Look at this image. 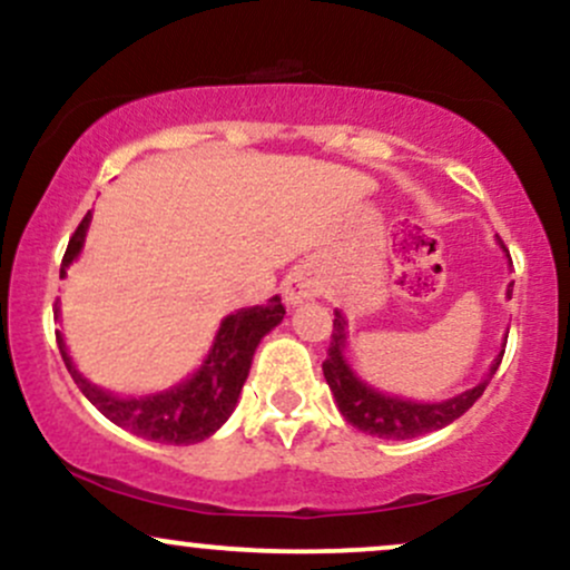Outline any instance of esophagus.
I'll list each match as a JSON object with an SVG mask.
<instances>
[{
    "mask_svg": "<svg viewBox=\"0 0 570 570\" xmlns=\"http://www.w3.org/2000/svg\"><path fill=\"white\" fill-rule=\"evenodd\" d=\"M316 294H318V284H316V278L311 276V273L297 271V273H292V276L284 281L286 305L297 307V305L307 303V299L316 297Z\"/></svg>",
    "mask_w": 570,
    "mask_h": 570,
    "instance_id": "34e87169",
    "label": "esophagus"
}]
</instances>
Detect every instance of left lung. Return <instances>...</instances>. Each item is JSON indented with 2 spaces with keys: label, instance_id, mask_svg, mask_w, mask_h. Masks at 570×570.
I'll use <instances>...</instances> for the list:
<instances>
[{
  "label": "left lung",
  "instance_id": "left-lung-1",
  "mask_svg": "<svg viewBox=\"0 0 570 570\" xmlns=\"http://www.w3.org/2000/svg\"><path fill=\"white\" fill-rule=\"evenodd\" d=\"M499 244L503 248V240L499 238ZM509 254V248H503ZM512 263V257H509ZM512 286L509 284V292L512 294ZM345 348V318L335 313V322H332V340L330 348H326V358L322 364L326 383H330L332 394H335V402L340 412H343L345 421L351 423L353 429L364 431L370 436H381V440H412V436L429 434V431L444 429L461 417L476 399L482 396V391L488 389L490 377L495 375L499 370L503 351L499 353V358L490 367L488 377L474 389L463 391L448 402H434V404H421V402H410V399H399V396H385L381 391L370 389L367 383L358 381L353 375V370L348 367L343 356Z\"/></svg>",
  "mask_w": 570,
  "mask_h": 570
}]
</instances>
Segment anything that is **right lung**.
I'll return each instance as SVG.
<instances>
[{"mask_svg": "<svg viewBox=\"0 0 570 570\" xmlns=\"http://www.w3.org/2000/svg\"><path fill=\"white\" fill-rule=\"evenodd\" d=\"M88 222L90 212L85 214L75 235L69 238L67 254L61 259V278L67 276L71 259L80 254ZM284 313L286 307L281 303V297L267 299L265 305L240 307L238 313H233V316L222 322L206 362L189 381L174 385V389L163 391V394L141 399H122L112 396L109 391L96 389L94 383L85 381L80 372L75 370L61 332H56V343L63 356V364H67L71 377H75L77 389L115 426L128 429L130 434L141 436V440H153L160 444H193L212 436L230 417L235 402L240 396V389H244L248 377V367H252V356L257 351L259 340L273 326L281 324Z\"/></svg>", "mask_w": 570, "mask_h": 570, "instance_id": "obj_1", "label": "right lung"}]
</instances>
